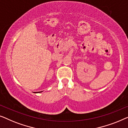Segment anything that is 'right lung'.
<instances>
[{"label":"right lung","mask_w":128,"mask_h":128,"mask_svg":"<svg viewBox=\"0 0 128 128\" xmlns=\"http://www.w3.org/2000/svg\"><path fill=\"white\" fill-rule=\"evenodd\" d=\"M43 91H42V92H37V93H40V92H42Z\"/></svg>","instance_id":"1"}]
</instances>
